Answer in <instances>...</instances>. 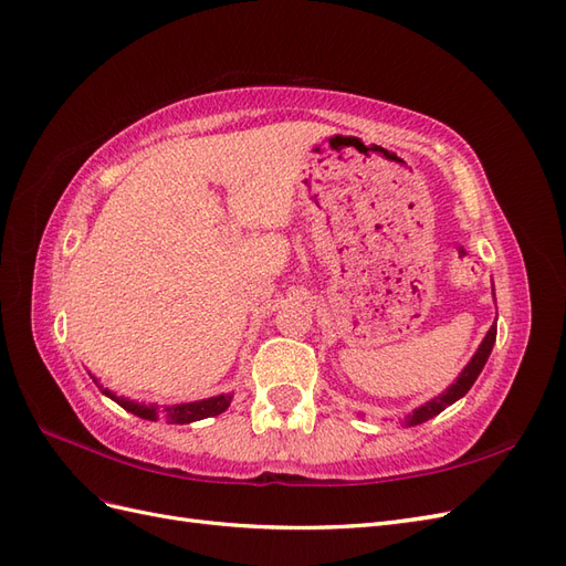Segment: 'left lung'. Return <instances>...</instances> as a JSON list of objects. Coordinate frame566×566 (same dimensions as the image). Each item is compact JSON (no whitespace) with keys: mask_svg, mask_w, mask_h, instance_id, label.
Segmentation results:
<instances>
[{"mask_svg":"<svg viewBox=\"0 0 566 566\" xmlns=\"http://www.w3.org/2000/svg\"><path fill=\"white\" fill-rule=\"evenodd\" d=\"M493 345H495V323L489 328L486 337L482 339V345L476 347V352H474V356L468 361V366L460 370L455 382H453L451 387L443 389V391L439 394V397H434V399H430V401H424L422 406L413 408V413H408V416L403 418V427H413V424H422V422H427V420H432L434 416L441 413L443 408H449L451 403H455L458 399L465 397V394L470 391V387L474 385V380L479 378V373H482V368L486 366L489 354H491Z\"/></svg>","mask_w":566,"mask_h":566,"instance_id":"1","label":"left lung"}]
</instances>
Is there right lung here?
<instances>
[{"mask_svg": "<svg viewBox=\"0 0 566 566\" xmlns=\"http://www.w3.org/2000/svg\"><path fill=\"white\" fill-rule=\"evenodd\" d=\"M92 380L96 382V387L101 391L106 394L108 399H113L117 406H123L125 410H129V413L139 416L144 420L165 418V420L177 422V424H188V422H196V420H205V418H212V416L224 413V410L231 403V399H233V394H217V397H210V399H200V401H188V403H177V406L160 408L156 403H139V401H129L125 397H117L115 391L101 387L98 378H94V375H92Z\"/></svg>", "mask_w": 566, "mask_h": 566, "instance_id": "add662e5", "label": "right lung"}]
</instances>
